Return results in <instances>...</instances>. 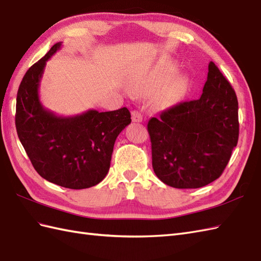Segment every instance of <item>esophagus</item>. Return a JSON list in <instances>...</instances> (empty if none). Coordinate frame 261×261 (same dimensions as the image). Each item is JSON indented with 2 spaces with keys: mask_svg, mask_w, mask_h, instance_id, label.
I'll return each mask as SVG.
<instances>
[{
  "mask_svg": "<svg viewBox=\"0 0 261 261\" xmlns=\"http://www.w3.org/2000/svg\"><path fill=\"white\" fill-rule=\"evenodd\" d=\"M132 115V121L133 122H141L142 121V115L138 110H133L131 112Z\"/></svg>",
  "mask_w": 261,
  "mask_h": 261,
  "instance_id": "esophagus-1",
  "label": "esophagus"
}]
</instances>
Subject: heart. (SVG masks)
I'll return each mask as SVG.
<instances>
[{
    "instance_id": "obj_1",
    "label": "heart",
    "mask_w": 261,
    "mask_h": 261,
    "mask_svg": "<svg viewBox=\"0 0 261 261\" xmlns=\"http://www.w3.org/2000/svg\"><path fill=\"white\" fill-rule=\"evenodd\" d=\"M172 70V65L160 66L158 69L153 70L152 72L146 73V75L136 77L129 82V88L132 92H142L146 88H154L159 86L163 80L168 77L169 72ZM184 85V80L181 75H174L168 79L156 93L155 101L159 106H170L175 101L178 97Z\"/></svg>"
}]
</instances>
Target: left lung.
<instances>
[{
	"label": "left lung",
	"instance_id": "obj_1",
	"mask_svg": "<svg viewBox=\"0 0 261 261\" xmlns=\"http://www.w3.org/2000/svg\"><path fill=\"white\" fill-rule=\"evenodd\" d=\"M152 166L175 189H198L217 179L239 136L235 90L211 62L199 99L179 102L148 122Z\"/></svg>",
	"mask_w": 261,
	"mask_h": 261
}]
</instances>
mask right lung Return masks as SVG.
<instances>
[{
    "instance_id": "right-lung-1",
    "label": "right lung",
    "mask_w": 261,
    "mask_h": 261,
    "mask_svg": "<svg viewBox=\"0 0 261 261\" xmlns=\"http://www.w3.org/2000/svg\"><path fill=\"white\" fill-rule=\"evenodd\" d=\"M56 43L26 71L16 97L15 125L19 141L36 172L48 182L71 190L100 183L110 168L116 139L131 123L125 108L88 110L61 117L45 109L38 88L46 62L61 48Z\"/></svg>"
}]
</instances>
